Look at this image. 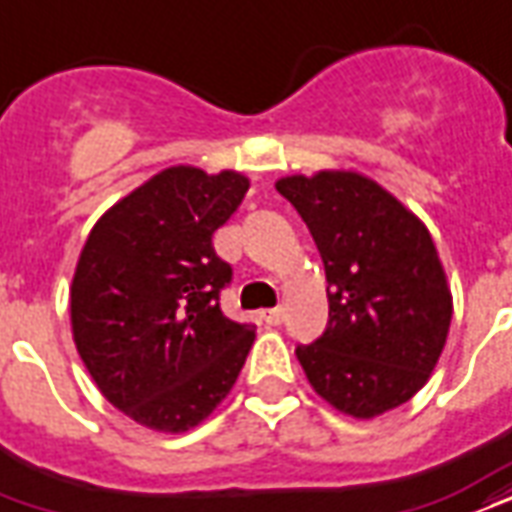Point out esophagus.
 <instances>
[{"instance_id":"obj_1","label":"esophagus","mask_w":512,"mask_h":512,"mask_svg":"<svg viewBox=\"0 0 512 512\" xmlns=\"http://www.w3.org/2000/svg\"><path fill=\"white\" fill-rule=\"evenodd\" d=\"M263 320H266V325H282V320H285V309H282V306L268 309V312H263Z\"/></svg>"}]
</instances>
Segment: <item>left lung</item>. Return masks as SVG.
Wrapping results in <instances>:
<instances>
[{
    "label": "left lung",
    "mask_w": 512,
    "mask_h": 512,
    "mask_svg": "<svg viewBox=\"0 0 512 512\" xmlns=\"http://www.w3.org/2000/svg\"><path fill=\"white\" fill-rule=\"evenodd\" d=\"M309 227L328 279V328L295 355L331 407L377 418L429 382L453 317L431 233L388 189L352 170L276 181Z\"/></svg>",
    "instance_id": "left-lung-1"
}]
</instances>
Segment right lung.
<instances>
[{"label":"right lung","mask_w":512,"mask_h":512,"mask_svg":"<svg viewBox=\"0 0 512 512\" xmlns=\"http://www.w3.org/2000/svg\"><path fill=\"white\" fill-rule=\"evenodd\" d=\"M246 189L236 170L176 165L108 208L83 244L70 287L75 347L102 396L146 429H195L255 342V325L219 309L233 268L211 244Z\"/></svg>","instance_id":"add662e5"}]
</instances>
